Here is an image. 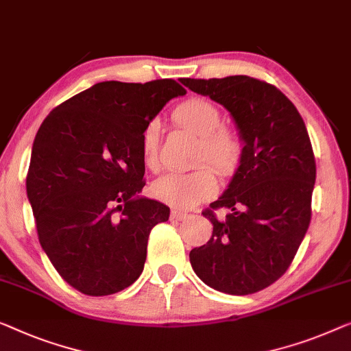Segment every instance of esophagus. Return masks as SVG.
I'll return each instance as SVG.
<instances>
[{
	"label": "esophagus",
	"instance_id": "obj_1",
	"mask_svg": "<svg viewBox=\"0 0 351 351\" xmlns=\"http://www.w3.org/2000/svg\"><path fill=\"white\" fill-rule=\"evenodd\" d=\"M188 217V213L186 212H184V210H177V209H174V210H171V220H185V218Z\"/></svg>",
	"mask_w": 351,
	"mask_h": 351
}]
</instances>
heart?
Segmentation results:
<instances>
[{
	"label": "heart",
	"instance_id": "b5f03b06",
	"mask_svg": "<svg viewBox=\"0 0 351 351\" xmlns=\"http://www.w3.org/2000/svg\"><path fill=\"white\" fill-rule=\"evenodd\" d=\"M174 120L182 128L199 138L196 165L209 163L218 174H234L242 158V142L234 131L221 126L220 109L210 101L190 98L174 109ZM161 138L158 119L147 121L142 131V160L147 167L156 169ZM217 177L210 167L201 166L191 172H167L152 185V193L166 204L190 209L217 191Z\"/></svg>",
	"mask_w": 351,
	"mask_h": 351
}]
</instances>
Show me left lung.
<instances>
[{
	"mask_svg": "<svg viewBox=\"0 0 351 351\" xmlns=\"http://www.w3.org/2000/svg\"><path fill=\"white\" fill-rule=\"evenodd\" d=\"M180 82L221 104L243 142L230 185L202 212L213 231L190 252L191 267L217 291H261L287 272L311 225L317 166L306 123L280 90L248 75Z\"/></svg>",
	"mask_w": 351,
	"mask_h": 351,
	"instance_id": "1",
	"label": "left lung"
}]
</instances>
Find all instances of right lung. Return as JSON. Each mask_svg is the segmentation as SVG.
<instances>
[{"mask_svg":"<svg viewBox=\"0 0 351 351\" xmlns=\"http://www.w3.org/2000/svg\"><path fill=\"white\" fill-rule=\"evenodd\" d=\"M186 90L172 79L108 80L64 101L39 126L27 176L39 243L66 283L108 296L138 280L152 228L169 207L139 196L142 131Z\"/></svg>","mask_w":351,"mask_h":351,"instance_id":"add662e5","label":"right lung"}]
</instances>
